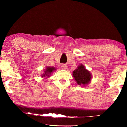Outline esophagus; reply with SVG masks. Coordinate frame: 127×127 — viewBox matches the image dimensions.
I'll return each instance as SVG.
<instances>
[{
  "mask_svg": "<svg viewBox=\"0 0 127 127\" xmlns=\"http://www.w3.org/2000/svg\"><path fill=\"white\" fill-rule=\"evenodd\" d=\"M61 68L62 69H67V65L66 64H62L61 65Z\"/></svg>",
  "mask_w": 127,
  "mask_h": 127,
  "instance_id": "1",
  "label": "esophagus"
}]
</instances>
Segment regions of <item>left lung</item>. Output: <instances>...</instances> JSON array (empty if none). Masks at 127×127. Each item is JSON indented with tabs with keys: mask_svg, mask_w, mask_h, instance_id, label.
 <instances>
[{
	"mask_svg": "<svg viewBox=\"0 0 127 127\" xmlns=\"http://www.w3.org/2000/svg\"><path fill=\"white\" fill-rule=\"evenodd\" d=\"M73 76L77 84L83 85V86L87 85L91 80V73L82 64L73 72Z\"/></svg>",
	"mask_w": 127,
	"mask_h": 127,
	"instance_id": "left-lung-1",
	"label": "left lung"
}]
</instances>
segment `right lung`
Segmentation results:
<instances>
[{
    "label": "right lung",
    "instance_id": "obj_1",
    "mask_svg": "<svg viewBox=\"0 0 127 127\" xmlns=\"http://www.w3.org/2000/svg\"><path fill=\"white\" fill-rule=\"evenodd\" d=\"M56 70L54 67H50V66H47L46 69H45L44 73L42 74L41 77H48L50 76V74L54 70Z\"/></svg>",
    "mask_w": 127,
    "mask_h": 127
}]
</instances>
